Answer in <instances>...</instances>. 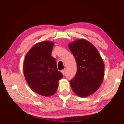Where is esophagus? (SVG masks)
<instances>
[{"mask_svg": "<svg viewBox=\"0 0 124 124\" xmlns=\"http://www.w3.org/2000/svg\"><path fill=\"white\" fill-rule=\"evenodd\" d=\"M61 73H62L63 75L65 74V73H66V70H65V69H64V70H61Z\"/></svg>", "mask_w": 124, "mask_h": 124, "instance_id": "obj_1", "label": "esophagus"}]
</instances>
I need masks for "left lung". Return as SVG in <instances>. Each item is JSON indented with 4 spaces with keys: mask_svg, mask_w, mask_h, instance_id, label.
<instances>
[{
    "mask_svg": "<svg viewBox=\"0 0 124 124\" xmlns=\"http://www.w3.org/2000/svg\"><path fill=\"white\" fill-rule=\"evenodd\" d=\"M77 63V72L70 81L73 92L86 97L99 89L104 78V64L97 49L89 41L80 39L68 44Z\"/></svg>",
    "mask_w": 124,
    "mask_h": 124,
    "instance_id": "1",
    "label": "left lung"
}]
</instances>
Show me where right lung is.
Wrapping results in <instances>:
<instances>
[{
    "instance_id": "add662e5",
    "label": "right lung",
    "mask_w": 124,
    "mask_h": 124,
    "mask_svg": "<svg viewBox=\"0 0 124 124\" xmlns=\"http://www.w3.org/2000/svg\"><path fill=\"white\" fill-rule=\"evenodd\" d=\"M54 45L50 41L37 43L29 50L23 63V73L33 91L49 97L57 91L58 80L63 77L58 70L56 61L51 56Z\"/></svg>"
}]
</instances>
